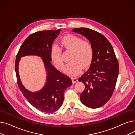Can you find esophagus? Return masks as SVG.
Segmentation results:
<instances>
[{
	"instance_id": "1",
	"label": "esophagus",
	"mask_w": 135,
	"mask_h": 135,
	"mask_svg": "<svg viewBox=\"0 0 135 135\" xmlns=\"http://www.w3.org/2000/svg\"><path fill=\"white\" fill-rule=\"evenodd\" d=\"M78 81V78L76 77H73L72 78V81L73 83H76Z\"/></svg>"
}]
</instances>
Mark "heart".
I'll return each instance as SVG.
<instances>
[{"mask_svg": "<svg viewBox=\"0 0 135 135\" xmlns=\"http://www.w3.org/2000/svg\"><path fill=\"white\" fill-rule=\"evenodd\" d=\"M60 47L66 52H71L65 72L72 76L79 74L83 68L88 67L94 57V47L89 41L74 34H68L60 41ZM50 59L54 65L59 69H63L65 63L62 58L61 49L57 46L52 47Z\"/></svg>", "mask_w": 135, "mask_h": 135, "instance_id": "1", "label": "heart"}]
</instances>
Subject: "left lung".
Masks as SVG:
<instances>
[{"instance_id":"obj_1","label":"left lung","mask_w":135,"mask_h":135,"mask_svg":"<svg viewBox=\"0 0 135 135\" xmlns=\"http://www.w3.org/2000/svg\"><path fill=\"white\" fill-rule=\"evenodd\" d=\"M73 32L88 38L94 47L90 67L78 79L85 85L80 101L91 108L101 107L114 92L119 71L118 61L110 42L102 34L87 28H76Z\"/></svg>"}]
</instances>
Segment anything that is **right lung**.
<instances>
[{"instance_id": "obj_1", "label": "right lung", "mask_w": 135, "mask_h": 135, "mask_svg": "<svg viewBox=\"0 0 135 135\" xmlns=\"http://www.w3.org/2000/svg\"><path fill=\"white\" fill-rule=\"evenodd\" d=\"M61 29L56 31H42L31 34L24 41L16 55L15 72L18 86L34 107L47 113L55 112L60 108L64 100V93L72 85V80L52 65L50 51L52 44ZM37 55L41 56L45 65L47 73L46 85L42 90L35 93L28 91L23 86L18 74V62L21 56Z\"/></svg>"}]
</instances>
